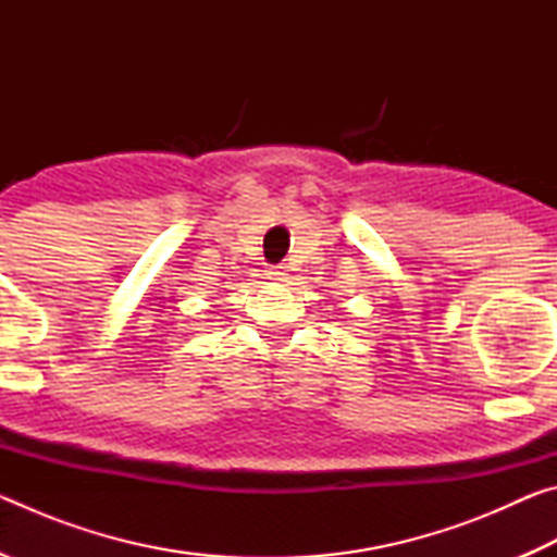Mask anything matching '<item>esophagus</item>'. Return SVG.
I'll return each instance as SVG.
<instances>
[{
	"label": "esophagus",
	"mask_w": 557,
	"mask_h": 557,
	"mask_svg": "<svg viewBox=\"0 0 557 557\" xmlns=\"http://www.w3.org/2000/svg\"><path fill=\"white\" fill-rule=\"evenodd\" d=\"M268 277L275 280V282H282L287 277V268L285 265H277V268H270L268 270Z\"/></svg>",
	"instance_id": "34e87169"
}]
</instances>
